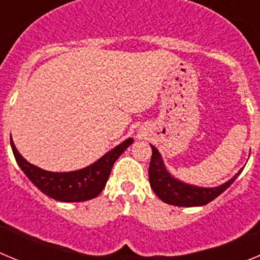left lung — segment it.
<instances>
[{"mask_svg": "<svg viewBox=\"0 0 260 260\" xmlns=\"http://www.w3.org/2000/svg\"><path fill=\"white\" fill-rule=\"evenodd\" d=\"M150 146L152 148L150 169H148L150 185L158 198L172 206H178V207L206 206L228 189L242 172L241 169L236 176L232 177L231 180H228L222 185L215 186V187H202V186L190 185V183L183 182L172 176L165 167L161 153L158 152L155 146L152 144Z\"/></svg>", "mask_w": 260, "mask_h": 260, "instance_id": "obj_1", "label": "left lung"}]
</instances>
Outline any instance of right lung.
I'll list each match as a JSON object with an SVG mask.
<instances>
[{
    "label": "right lung",
    "instance_id": "right-lung-1",
    "mask_svg": "<svg viewBox=\"0 0 260 260\" xmlns=\"http://www.w3.org/2000/svg\"><path fill=\"white\" fill-rule=\"evenodd\" d=\"M133 142V138H127L122 143L108 151L98 161L78 171L49 172L27 161L17 150L10 135L14 157L23 173L41 192L59 202H84L96 198L104 190L116 160Z\"/></svg>",
    "mask_w": 260,
    "mask_h": 260
}]
</instances>
